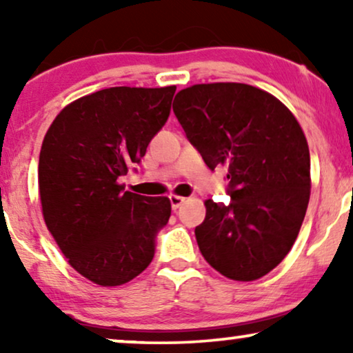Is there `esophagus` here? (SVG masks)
<instances>
[{"label":"esophagus","instance_id":"esophagus-1","mask_svg":"<svg viewBox=\"0 0 353 353\" xmlns=\"http://www.w3.org/2000/svg\"><path fill=\"white\" fill-rule=\"evenodd\" d=\"M168 199H170V204H172V209L173 210H176L178 207H180L183 202L186 201V197H183V196H176V194H170L168 196Z\"/></svg>","mask_w":353,"mask_h":353}]
</instances>
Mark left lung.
<instances>
[{"label": "left lung", "instance_id": "left-lung-1", "mask_svg": "<svg viewBox=\"0 0 353 353\" xmlns=\"http://www.w3.org/2000/svg\"><path fill=\"white\" fill-rule=\"evenodd\" d=\"M173 112L210 170L228 167L233 202H204L194 230L201 254L234 281L265 276L296 243L310 199L302 127L273 94L231 81L178 91Z\"/></svg>", "mask_w": 353, "mask_h": 353}]
</instances>
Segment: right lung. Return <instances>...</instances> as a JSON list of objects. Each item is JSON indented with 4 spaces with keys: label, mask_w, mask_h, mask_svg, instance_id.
<instances>
[{
    "label": "right lung",
    "mask_w": 353,
    "mask_h": 353,
    "mask_svg": "<svg viewBox=\"0 0 353 353\" xmlns=\"http://www.w3.org/2000/svg\"><path fill=\"white\" fill-rule=\"evenodd\" d=\"M176 86H114L67 104L43 139L38 191L46 228L67 262L103 288L132 281L154 257V236L170 219L168 197L125 191L170 114Z\"/></svg>",
    "instance_id": "right-lung-1"
}]
</instances>
